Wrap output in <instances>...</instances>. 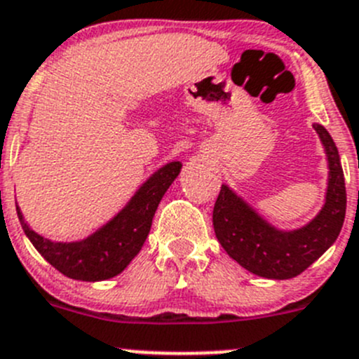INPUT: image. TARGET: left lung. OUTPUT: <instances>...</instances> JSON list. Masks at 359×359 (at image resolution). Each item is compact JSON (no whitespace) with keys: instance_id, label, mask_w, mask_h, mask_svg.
I'll use <instances>...</instances> for the list:
<instances>
[{"instance_id":"left-lung-1","label":"left lung","mask_w":359,"mask_h":359,"mask_svg":"<svg viewBox=\"0 0 359 359\" xmlns=\"http://www.w3.org/2000/svg\"><path fill=\"white\" fill-rule=\"evenodd\" d=\"M328 158V189L319 214L291 231L264 221L235 191L222 184L214 205V231L222 249L240 266L264 279H293L332 247L346 217V182L337 145L321 124H314Z\"/></svg>"}]
</instances>
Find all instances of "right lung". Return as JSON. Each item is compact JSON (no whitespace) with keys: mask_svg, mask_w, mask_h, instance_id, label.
I'll list each match as a JSON object with an SVG mask.
<instances>
[{"mask_svg":"<svg viewBox=\"0 0 359 359\" xmlns=\"http://www.w3.org/2000/svg\"><path fill=\"white\" fill-rule=\"evenodd\" d=\"M182 163L172 161L152 173L128 201L126 207L105 226L79 242H52L27 226L22 212L17 215L34 249L62 276L96 283L119 276L140 252L152 226L159 201L180 173Z\"/></svg>","mask_w":359,"mask_h":359,"instance_id":"add662e5","label":"right lung"}]
</instances>
